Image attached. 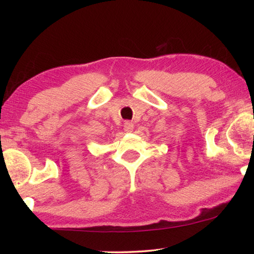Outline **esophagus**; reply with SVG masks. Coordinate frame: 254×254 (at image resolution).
Instances as JSON below:
<instances>
[{
	"instance_id": "esophagus-1",
	"label": "esophagus",
	"mask_w": 254,
	"mask_h": 254,
	"mask_svg": "<svg viewBox=\"0 0 254 254\" xmlns=\"http://www.w3.org/2000/svg\"><path fill=\"white\" fill-rule=\"evenodd\" d=\"M123 128H124V131H126V132H132L133 128H134V124H133L130 121H127V122H124Z\"/></svg>"
}]
</instances>
